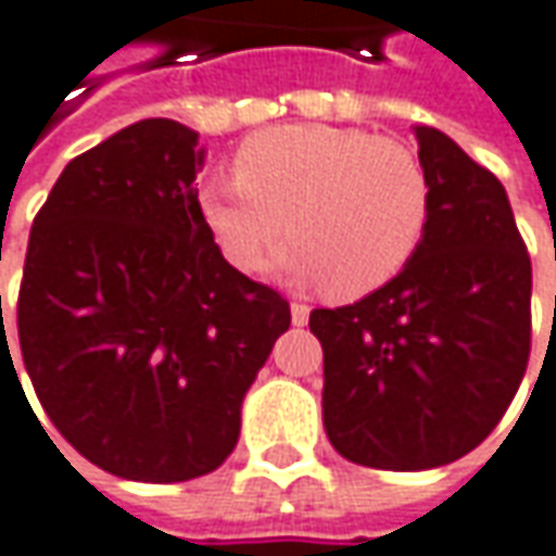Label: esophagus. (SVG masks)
Instances as JSON below:
<instances>
[{"instance_id":"1","label":"esophagus","mask_w":556,"mask_h":556,"mask_svg":"<svg viewBox=\"0 0 556 556\" xmlns=\"http://www.w3.org/2000/svg\"><path fill=\"white\" fill-rule=\"evenodd\" d=\"M307 317H311V307L302 302H292V324L304 326L307 324Z\"/></svg>"}]
</instances>
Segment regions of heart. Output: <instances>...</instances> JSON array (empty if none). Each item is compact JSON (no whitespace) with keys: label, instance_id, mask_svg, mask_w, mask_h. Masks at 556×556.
I'll return each mask as SVG.
<instances>
[{"label":"heart","instance_id":"heart-1","mask_svg":"<svg viewBox=\"0 0 556 556\" xmlns=\"http://www.w3.org/2000/svg\"><path fill=\"white\" fill-rule=\"evenodd\" d=\"M199 207L220 252L254 270L279 232L295 239L282 270L324 282L336 299H361L399 277L420 249L432 186L399 139L357 127L289 124L249 136L232 177L202 186Z\"/></svg>","mask_w":556,"mask_h":556}]
</instances>
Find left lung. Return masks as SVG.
Wrapping results in <instances>:
<instances>
[{"instance_id":"obj_1","label":"left lung","mask_w":556,"mask_h":556,"mask_svg":"<svg viewBox=\"0 0 556 556\" xmlns=\"http://www.w3.org/2000/svg\"><path fill=\"white\" fill-rule=\"evenodd\" d=\"M432 214L399 277L311 311L332 447L374 470H432L489 439L532 349V264L507 192L435 127H417Z\"/></svg>"}]
</instances>
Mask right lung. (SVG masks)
Returning a JSON list of instances; mask_svg holds the SVG:
<instances>
[{
  "instance_id": "right-lung-1",
  "label": "right lung",
  "mask_w": 556,
  "mask_h": 556,
  "mask_svg": "<svg viewBox=\"0 0 556 556\" xmlns=\"http://www.w3.org/2000/svg\"><path fill=\"white\" fill-rule=\"evenodd\" d=\"M202 164L195 130L130 124L61 170L27 242V376L61 435L121 479L217 470L239 442L249 386L292 324L277 289L217 249L192 186Z\"/></svg>"
}]
</instances>
